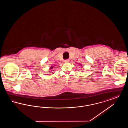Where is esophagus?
I'll use <instances>...</instances> for the list:
<instances>
[{
  "label": "esophagus",
  "instance_id": "34e87169",
  "mask_svg": "<svg viewBox=\"0 0 128 128\" xmlns=\"http://www.w3.org/2000/svg\"><path fill=\"white\" fill-rule=\"evenodd\" d=\"M64 62H69V60H64Z\"/></svg>",
  "mask_w": 128,
  "mask_h": 128
}]
</instances>
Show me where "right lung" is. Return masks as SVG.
<instances>
[{"label":"right lung","instance_id":"obj_1","mask_svg":"<svg viewBox=\"0 0 128 128\" xmlns=\"http://www.w3.org/2000/svg\"><path fill=\"white\" fill-rule=\"evenodd\" d=\"M53 68V67H51L50 68H51H51Z\"/></svg>","mask_w":128,"mask_h":128}]
</instances>
